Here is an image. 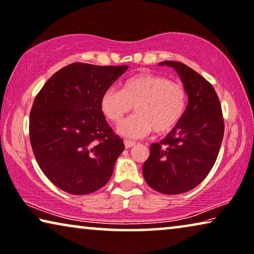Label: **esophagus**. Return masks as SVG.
<instances>
[{
    "label": "esophagus",
    "instance_id": "obj_1",
    "mask_svg": "<svg viewBox=\"0 0 254 254\" xmlns=\"http://www.w3.org/2000/svg\"><path fill=\"white\" fill-rule=\"evenodd\" d=\"M124 143H125V146H126L127 149H129V148H131V146L135 145V142L134 141H129V139H125Z\"/></svg>",
    "mask_w": 254,
    "mask_h": 254
}]
</instances>
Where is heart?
I'll use <instances>...</instances> for the list:
<instances>
[{
	"instance_id": "1",
	"label": "heart",
	"mask_w": 254,
	"mask_h": 254,
	"mask_svg": "<svg viewBox=\"0 0 254 254\" xmlns=\"http://www.w3.org/2000/svg\"><path fill=\"white\" fill-rule=\"evenodd\" d=\"M136 111L124 120L117 130L136 138L153 129L163 134L172 130L185 115L187 91L183 86L165 76L138 73L121 82V89L109 88L102 95L101 109L106 118L118 124L130 110Z\"/></svg>"
}]
</instances>
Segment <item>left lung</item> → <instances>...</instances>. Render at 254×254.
<instances>
[{
	"mask_svg": "<svg viewBox=\"0 0 254 254\" xmlns=\"http://www.w3.org/2000/svg\"><path fill=\"white\" fill-rule=\"evenodd\" d=\"M158 65L175 69L188 96L180 123L152 143L143 165V176L152 189L166 194L187 192L206 178L221 146L225 125L214 88L196 71L180 62Z\"/></svg>",
	"mask_w": 254,
	"mask_h": 254,
	"instance_id": "8db88e82",
	"label": "left lung"
}]
</instances>
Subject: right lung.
Here are the masks:
<instances>
[{
  "label": "right lung",
  "mask_w": 254,
  "mask_h": 254,
  "mask_svg": "<svg viewBox=\"0 0 254 254\" xmlns=\"http://www.w3.org/2000/svg\"><path fill=\"white\" fill-rule=\"evenodd\" d=\"M127 68L73 63L36 95L29 115L33 153L47 178L66 192L91 193L111 178L125 145L106 123L101 98Z\"/></svg>",
  "instance_id": "add662e5"
}]
</instances>
